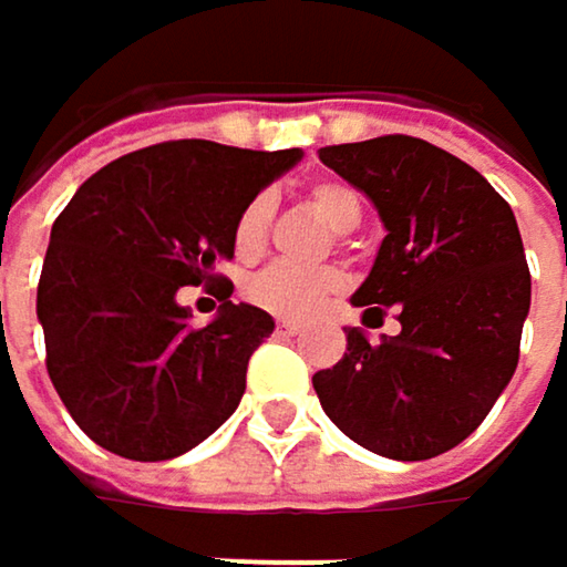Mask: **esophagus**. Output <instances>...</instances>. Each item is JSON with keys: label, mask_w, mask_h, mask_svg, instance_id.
<instances>
[{"label": "esophagus", "mask_w": 567, "mask_h": 567, "mask_svg": "<svg viewBox=\"0 0 567 567\" xmlns=\"http://www.w3.org/2000/svg\"><path fill=\"white\" fill-rule=\"evenodd\" d=\"M276 334L279 338H295V334H301V324H295V321H276Z\"/></svg>", "instance_id": "esophagus-1"}]
</instances>
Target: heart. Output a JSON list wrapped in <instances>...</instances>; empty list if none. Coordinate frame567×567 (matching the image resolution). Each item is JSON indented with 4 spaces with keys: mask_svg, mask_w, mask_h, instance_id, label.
<instances>
[{
    "mask_svg": "<svg viewBox=\"0 0 567 567\" xmlns=\"http://www.w3.org/2000/svg\"><path fill=\"white\" fill-rule=\"evenodd\" d=\"M305 203L311 206V213H318L328 229L334 233H351L361 216H364V203H361V193L344 183V179H331V176H321V179H311L305 186ZM272 196L269 193H259L252 196L236 223H233V252L246 262L259 259L269 246V233H272ZM338 288V272L334 269H301V266H288V262H276L256 276H249L243 285V295L269 311V315H279V318H308L315 315L324 298Z\"/></svg>",
    "mask_w": 567,
    "mask_h": 567,
    "instance_id": "1",
    "label": "heart"
}]
</instances>
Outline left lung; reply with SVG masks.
<instances>
[{
	"mask_svg": "<svg viewBox=\"0 0 567 567\" xmlns=\"http://www.w3.org/2000/svg\"><path fill=\"white\" fill-rule=\"evenodd\" d=\"M368 193L384 243L354 305L400 334L371 344L348 328L344 358L311 378L331 423L388 460L460 446L518 364L532 279L512 206L460 157L406 134L318 151Z\"/></svg>",
	"mask_w": 567,
	"mask_h": 567,
	"instance_id": "left-lung-1",
	"label": "left lung"
}]
</instances>
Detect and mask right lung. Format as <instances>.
Listing matches in <instances>:
<instances>
[{
  "label": "right lung",
  "instance_id": "add662e5",
  "mask_svg": "<svg viewBox=\"0 0 567 567\" xmlns=\"http://www.w3.org/2000/svg\"><path fill=\"white\" fill-rule=\"evenodd\" d=\"M301 151L167 141L87 176L52 226L39 279L45 368L74 423L124 460H173L219 430L246 394L276 321L233 305L216 276L233 223ZM183 284L224 298L199 329Z\"/></svg>",
  "mask_w": 567,
  "mask_h": 567
}]
</instances>
